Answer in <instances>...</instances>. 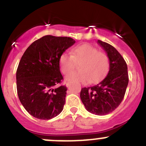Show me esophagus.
Here are the masks:
<instances>
[{"label": "esophagus", "instance_id": "obj_1", "mask_svg": "<svg viewBox=\"0 0 146 146\" xmlns=\"http://www.w3.org/2000/svg\"><path fill=\"white\" fill-rule=\"evenodd\" d=\"M70 83L69 82H67L66 83V87H67V88H69V86H70Z\"/></svg>", "mask_w": 146, "mask_h": 146}]
</instances>
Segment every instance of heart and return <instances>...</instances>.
<instances>
[{
	"label": "heart",
	"instance_id": "b5f03b06",
	"mask_svg": "<svg viewBox=\"0 0 146 146\" xmlns=\"http://www.w3.org/2000/svg\"><path fill=\"white\" fill-rule=\"evenodd\" d=\"M78 62L80 71L68 73L66 76V80L83 83L90 80L91 82L98 81L107 74L110 67L108 56L87 44L73 48L70 55L64 52L59 57L60 68L64 74L72 71L75 64Z\"/></svg>",
	"mask_w": 146,
	"mask_h": 146
}]
</instances>
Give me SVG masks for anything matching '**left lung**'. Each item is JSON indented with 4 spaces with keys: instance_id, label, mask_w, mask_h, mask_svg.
<instances>
[{
    "instance_id": "1",
    "label": "left lung",
    "mask_w": 146,
    "mask_h": 146,
    "mask_svg": "<svg viewBox=\"0 0 146 146\" xmlns=\"http://www.w3.org/2000/svg\"><path fill=\"white\" fill-rule=\"evenodd\" d=\"M98 43L107 52L110 70L98 84L82 88L80 99L88 111L96 115H105L116 110L123 100L129 83V74L126 61L119 51L101 40Z\"/></svg>"
}]
</instances>
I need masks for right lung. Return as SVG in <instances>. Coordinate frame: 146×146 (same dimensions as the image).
Instances as JSON below:
<instances>
[{
	"label": "right lung",
	"mask_w": 146,
	"mask_h": 146,
	"mask_svg": "<svg viewBox=\"0 0 146 146\" xmlns=\"http://www.w3.org/2000/svg\"><path fill=\"white\" fill-rule=\"evenodd\" d=\"M75 42L67 36L46 35L35 41L22 56L16 72L17 95L35 118L48 120L62 111L67 88L58 86L64 79L59 57Z\"/></svg>",
	"instance_id": "obj_1"
}]
</instances>
